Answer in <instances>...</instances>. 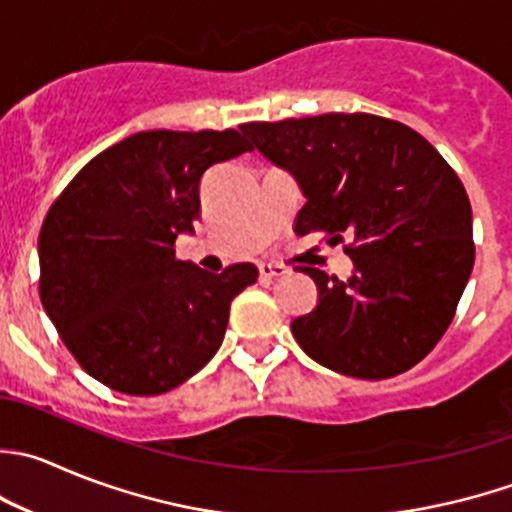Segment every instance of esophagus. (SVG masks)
<instances>
[{"label": "esophagus", "mask_w": 512, "mask_h": 512, "mask_svg": "<svg viewBox=\"0 0 512 512\" xmlns=\"http://www.w3.org/2000/svg\"><path fill=\"white\" fill-rule=\"evenodd\" d=\"M260 275L265 277V280H277V277L287 275V267L285 265H272V262H262Z\"/></svg>", "instance_id": "34e87169"}]
</instances>
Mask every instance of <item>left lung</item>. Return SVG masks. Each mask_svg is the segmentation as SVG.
Instances as JSON below:
<instances>
[{"mask_svg": "<svg viewBox=\"0 0 512 512\" xmlns=\"http://www.w3.org/2000/svg\"><path fill=\"white\" fill-rule=\"evenodd\" d=\"M257 150L295 175L297 235L320 232L355 262L347 280L300 267L320 302L292 335L320 365L382 380L418 365L453 322L475 262L468 192L408 124L367 112L247 122Z\"/></svg>", "mask_w": 512, "mask_h": 512, "instance_id": "8db88e82", "label": "left lung"}]
</instances>
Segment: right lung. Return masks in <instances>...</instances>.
<instances>
[{"instance_id": "add662e5", "label": "right lung", "mask_w": 512, "mask_h": 512, "mask_svg": "<svg viewBox=\"0 0 512 512\" xmlns=\"http://www.w3.org/2000/svg\"><path fill=\"white\" fill-rule=\"evenodd\" d=\"M237 130L137 132L99 152L39 232V297L84 372L124 395H162L212 360L252 262L220 275L177 260L200 180L250 152Z\"/></svg>"}]
</instances>
